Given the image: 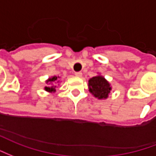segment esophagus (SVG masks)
<instances>
[{
	"label": "esophagus",
	"mask_w": 156,
	"mask_h": 156,
	"mask_svg": "<svg viewBox=\"0 0 156 156\" xmlns=\"http://www.w3.org/2000/svg\"><path fill=\"white\" fill-rule=\"evenodd\" d=\"M75 75H76V76L80 77L81 76H82V72H80V71H77V72H76V73H75Z\"/></svg>",
	"instance_id": "obj_1"
}]
</instances>
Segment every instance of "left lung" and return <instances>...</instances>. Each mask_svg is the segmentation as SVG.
Listing matches in <instances>:
<instances>
[{
	"mask_svg": "<svg viewBox=\"0 0 156 156\" xmlns=\"http://www.w3.org/2000/svg\"><path fill=\"white\" fill-rule=\"evenodd\" d=\"M89 90L98 99H106L111 90V85L103 76H94L89 80Z\"/></svg>",
	"mask_w": 156,
	"mask_h": 156,
	"instance_id": "8db88e82",
	"label": "left lung"
}]
</instances>
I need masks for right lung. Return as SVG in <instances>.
Returning a JSON list of instances; mask_svg holds the SVG:
<instances>
[{
    "instance_id": "1",
    "label": "right lung",
    "mask_w": 156,
    "mask_h": 156,
    "mask_svg": "<svg viewBox=\"0 0 156 156\" xmlns=\"http://www.w3.org/2000/svg\"><path fill=\"white\" fill-rule=\"evenodd\" d=\"M59 77L57 76H53L51 78H50L49 80H46V83L48 84V86H45V90L46 91H49V92H55V87L56 86H54L55 82L57 80V79Z\"/></svg>"
}]
</instances>
